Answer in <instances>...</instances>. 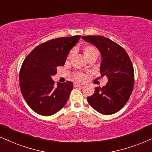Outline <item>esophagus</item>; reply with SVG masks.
<instances>
[{"label":"esophagus","instance_id":"obj_1","mask_svg":"<svg viewBox=\"0 0 152 152\" xmlns=\"http://www.w3.org/2000/svg\"><path fill=\"white\" fill-rule=\"evenodd\" d=\"M73 85H74L75 87H80V86L82 85V84H80V83H76V82H75L74 84H73Z\"/></svg>","mask_w":152,"mask_h":152}]
</instances>
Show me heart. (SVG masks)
<instances>
[{
    "label": "heart",
    "instance_id": "b5f03b06",
    "mask_svg": "<svg viewBox=\"0 0 152 152\" xmlns=\"http://www.w3.org/2000/svg\"><path fill=\"white\" fill-rule=\"evenodd\" d=\"M83 51H84V54H85V56L87 59L91 58H94L96 59V58L98 57L99 56V50H97L96 48H95L94 46H85V47L84 48ZM72 54H73V50H71L70 53H69V55L67 56V61H69V60L71 58ZM75 77L76 80L82 81V80H85V75L82 72H78L75 74Z\"/></svg>",
    "mask_w": 152,
    "mask_h": 152
}]
</instances>
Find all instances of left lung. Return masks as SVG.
Returning a JSON list of instances; mask_svg holds the SVG:
<instances>
[{"mask_svg":"<svg viewBox=\"0 0 152 152\" xmlns=\"http://www.w3.org/2000/svg\"><path fill=\"white\" fill-rule=\"evenodd\" d=\"M82 39L98 48L102 56L100 72L108 82L96 87L87 102L94 109L104 115L118 112L130 98L134 87V69L128 54L123 48L102 36H84Z\"/></svg>","mask_w":152,"mask_h":152,"instance_id":"8db88e82","label":"left lung"}]
</instances>
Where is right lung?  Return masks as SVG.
Wrapping results in <instances>:
<instances>
[{"instance_id":"right-lung-1","label":"right lung","mask_w":152,"mask_h":152,"mask_svg":"<svg viewBox=\"0 0 152 152\" xmlns=\"http://www.w3.org/2000/svg\"><path fill=\"white\" fill-rule=\"evenodd\" d=\"M80 35L57 38L39 45L28 55L20 72V90L26 102L39 115L48 116L64 107L73 89L72 82H58L51 77L63 66Z\"/></svg>"}]
</instances>
